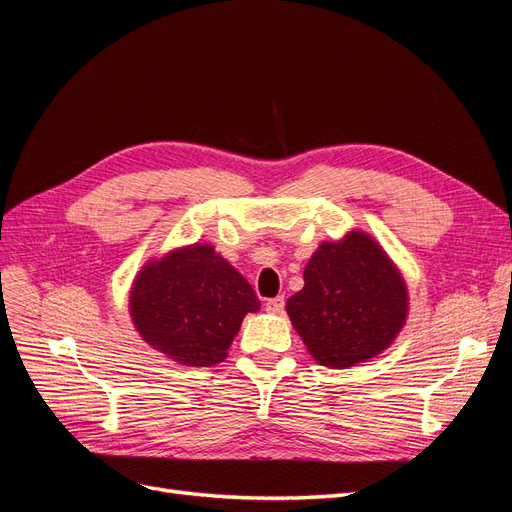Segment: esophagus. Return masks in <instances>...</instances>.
<instances>
[{
  "label": "esophagus",
  "mask_w": 512,
  "mask_h": 512,
  "mask_svg": "<svg viewBox=\"0 0 512 512\" xmlns=\"http://www.w3.org/2000/svg\"><path fill=\"white\" fill-rule=\"evenodd\" d=\"M284 305H286L284 297H275V299H269L265 303V309L269 314H284Z\"/></svg>",
  "instance_id": "obj_1"
}]
</instances>
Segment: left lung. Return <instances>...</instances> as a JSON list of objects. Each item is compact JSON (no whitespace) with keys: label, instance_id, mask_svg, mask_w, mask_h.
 <instances>
[{"label":"left lung","instance_id":"obj_1","mask_svg":"<svg viewBox=\"0 0 512 512\" xmlns=\"http://www.w3.org/2000/svg\"><path fill=\"white\" fill-rule=\"evenodd\" d=\"M286 301L294 331L324 367L346 369L389 348L408 316V288L382 247L352 230L324 241Z\"/></svg>","mask_w":512,"mask_h":512}]
</instances>
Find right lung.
Returning <instances> with one entry per match:
<instances>
[{"label":"right lung","mask_w":512,"mask_h":512,"mask_svg":"<svg viewBox=\"0 0 512 512\" xmlns=\"http://www.w3.org/2000/svg\"><path fill=\"white\" fill-rule=\"evenodd\" d=\"M258 309L252 286L209 243L149 260L130 290L136 331L151 348L190 367L222 363L245 314Z\"/></svg>","instance_id":"obj_1"}]
</instances>
